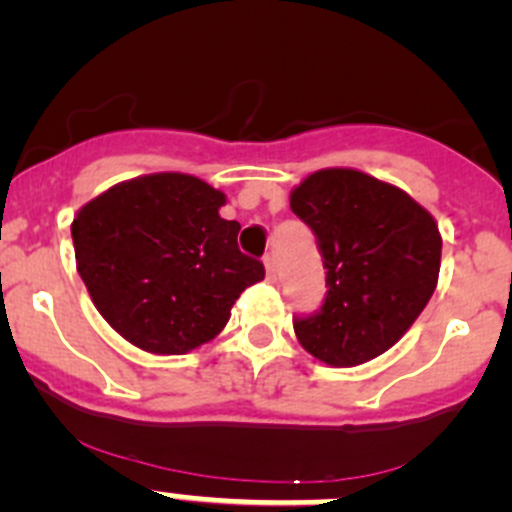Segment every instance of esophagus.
Instances as JSON below:
<instances>
[{"mask_svg": "<svg viewBox=\"0 0 512 512\" xmlns=\"http://www.w3.org/2000/svg\"><path fill=\"white\" fill-rule=\"evenodd\" d=\"M263 266H266L268 281H276V258H273L271 254H266L263 256Z\"/></svg>", "mask_w": 512, "mask_h": 512, "instance_id": "1", "label": "esophagus"}]
</instances>
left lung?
I'll return each instance as SVG.
<instances>
[{
    "mask_svg": "<svg viewBox=\"0 0 512 512\" xmlns=\"http://www.w3.org/2000/svg\"><path fill=\"white\" fill-rule=\"evenodd\" d=\"M326 268L321 311L296 318L298 343L333 368H351L401 341L438 283L433 216L398 186L356 169H321L291 191Z\"/></svg>",
    "mask_w": 512,
    "mask_h": 512,
    "instance_id": "left-lung-1",
    "label": "left lung"
}]
</instances>
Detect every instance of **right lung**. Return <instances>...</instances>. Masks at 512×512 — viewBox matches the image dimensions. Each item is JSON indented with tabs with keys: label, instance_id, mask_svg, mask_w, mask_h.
Listing matches in <instances>:
<instances>
[{
	"label": "right lung",
	"instance_id": "1",
	"mask_svg": "<svg viewBox=\"0 0 512 512\" xmlns=\"http://www.w3.org/2000/svg\"><path fill=\"white\" fill-rule=\"evenodd\" d=\"M224 191L189 174L121 181L72 221L77 271L96 311L141 351L181 356L219 336L263 263L239 251Z\"/></svg>",
	"mask_w": 512,
	"mask_h": 512
}]
</instances>
